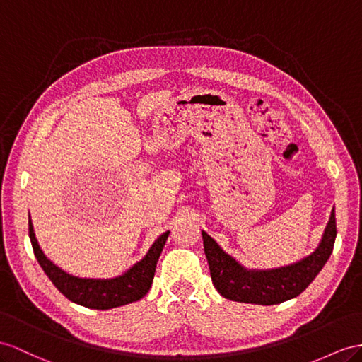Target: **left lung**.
<instances>
[{
  "label": "left lung",
  "instance_id": "left-lung-1",
  "mask_svg": "<svg viewBox=\"0 0 362 362\" xmlns=\"http://www.w3.org/2000/svg\"><path fill=\"white\" fill-rule=\"evenodd\" d=\"M202 235L212 283L225 298L264 305L280 304L298 296L329 260L337 238L335 209L332 211L317 251L300 263L281 267V269L262 272L246 271L234 258L221 251L220 246L206 233H202Z\"/></svg>",
  "mask_w": 362,
  "mask_h": 362
}]
</instances>
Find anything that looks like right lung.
Masks as SVG:
<instances>
[{
    "label": "right lung",
    "instance_id": "obj_1",
    "mask_svg": "<svg viewBox=\"0 0 362 362\" xmlns=\"http://www.w3.org/2000/svg\"><path fill=\"white\" fill-rule=\"evenodd\" d=\"M168 234L170 230H166L165 234L157 238L142 260L136 263L124 275L113 278V280H88V278H78L66 274L44 255L38 242H36L32 220H29V237L33 254L52 283L70 301L88 309L99 310L134 303L146 295L151 287L157 260L162 254Z\"/></svg>",
    "mask_w": 362,
    "mask_h": 362
}]
</instances>
